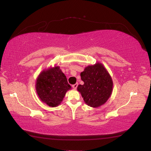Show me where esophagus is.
Listing matches in <instances>:
<instances>
[{
	"mask_svg": "<svg viewBox=\"0 0 151 151\" xmlns=\"http://www.w3.org/2000/svg\"><path fill=\"white\" fill-rule=\"evenodd\" d=\"M77 86H78V84H73V85L72 86V87H73L75 90L76 89V88H77Z\"/></svg>",
	"mask_w": 151,
	"mask_h": 151,
	"instance_id": "1",
	"label": "esophagus"
}]
</instances>
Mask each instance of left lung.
Here are the masks:
<instances>
[{
    "label": "left lung",
    "instance_id": "left-lung-1",
    "mask_svg": "<svg viewBox=\"0 0 151 151\" xmlns=\"http://www.w3.org/2000/svg\"><path fill=\"white\" fill-rule=\"evenodd\" d=\"M81 76L84 84L78 85L77 90L85 103L93 108L105 104L113 89V79L105 66L99 62L88 65L81 73Z\"/></svg>",
    "mask_w": 151,
    "mask_h": 151
}]
</instances>
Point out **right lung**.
Returning a JSON list of instances; mask_svg holds the SVG:
<instances>
[{
    "mask_svg": "<svg viewBox=\"0 0 151 151\" xmlns=\"http://www.w3.org/2000/svg\"><path fill=\"white\" fill-rule=\"evenodd\" d=\"M71 89L60 67L55 65L42 70L35 82V90L41 101L49 107L61 104L67 91Z\"/></svg>",
    "mask_w": 151,
    "mask_h": 151,
    "instance_id": "right-lung-1",
    "label": "right lung"
}]
</instances>
